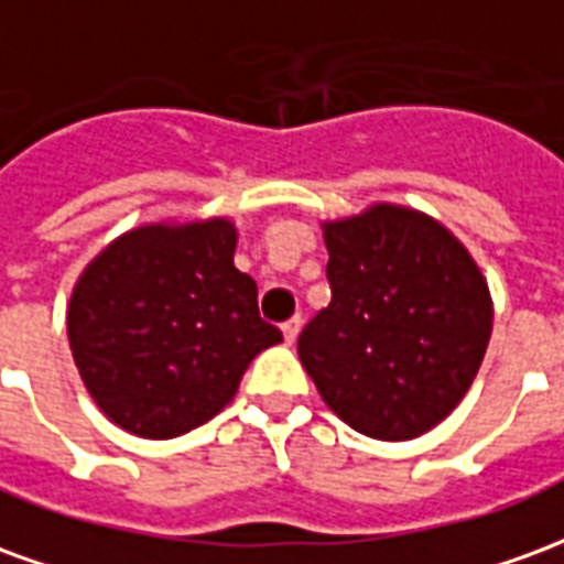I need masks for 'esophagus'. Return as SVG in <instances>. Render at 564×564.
Segmentation results:
<instances>
[{
    "label": "esophagus",
    "mask_w": 564,
    "mask_h": 564,
    "mask_svg": "<svg viewBox=\"0 0 564 564\" xmlns=\"http://www.w3.org/2000/svg\"><path fill=\"white\" fill-rule=\"evenodd\" d=\"M281 329H283V341H286V344H295V338H299V332H302V317L286 319V323H283Z\"/></svg>",
    "instance_id": "1"
}]
</instances>
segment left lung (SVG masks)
<instances>
[{"label":"left lung","mask_w":564,"mask_h":564,"mask_svg":"<svg viewBox=\"0 0 564 564\" xmlns=\"http://www.w3.org/2000/svg\"><path fill=\"white\" fill-rule=\"evenodd\" d=\"M329 307L299 335V359L329 411L378 441L435 429L465 399L492 335V295L447 226L375 202L323 223Z\"/></svg>","instance_id":"obj_1"}]
</instances>
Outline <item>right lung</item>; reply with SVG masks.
Here are the masks:
<instances>
[{
	"label": "right lung",
	"mask_w": 564,
	"mask_h": 564,
	"mask_svg": "<svg viewBox=\"0 0 564 564\" xmlns=\"http://www.w3.org/2000/svg\"><path fill=\"white\" fill-rule=\"evenodd\" d=\"M235 245L226 217L141 223L80 271L68 347L93 402L129 435L165 441L208 423L253 356L283 341Z\"/></svg>",
	"instance_id": "add662e5"
}]
</instances>
